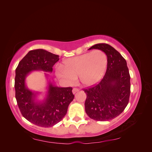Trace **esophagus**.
Segmentation results:
<instances>
[{"label":"esophagus","mask_w":152,"mask_h":152,"mask_svg":"<svg viewBox=\"0 0 152 152\" xmlns=\"http://www.w3.org/2000/svg\"><path fill=\"white\" fill-rule=\"evenodd\" d=\"M79 91V89H77V88H73V90H72V92H73V94H75V93H77V92H78Z\"/></svg>","instance_id":"1"}]
</instances>
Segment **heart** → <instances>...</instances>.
Here are the masks:
<instances>
[{
    "instance_id": "heart-1",
    "label": "heart",
    "mask_w": 152,
    "mask_h": 152,
    "mask_svg": "<svg viewBox=\"0 0 152 152\" xmlns=\"http://www.w3.org/2000/svg\"><path fill=\"white\" fill-rule=\"evenodd\" d=\"M107 56L99 49L65 59L63 65L56 68V75L68 85L73 84L78 77L85 86L94 85L102 79L107 68Z\"/></svg>"
}]
</instances>
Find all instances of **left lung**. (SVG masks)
Masks as SVG:
<instances>
[{
  "label": "left lung",
  "mask_w": 152,
  "mask_h": 152,
  "mask_svg": "<svg viewBox=\"0 0 152 152\" xmlns=\"http://www.w3.org/2000/svg\"><path fill=\"white\" fill-rule=\"evenodd\" d=\"M102 50L107 56V68L98 84L83 89L87 95L86 112L91 118L107 121L118 116L127 107L131 93L130 75L122 55L107 44H97L89 49Z\"/></svg>",
  "instance_id": "8db88e82"
}]
</instances>
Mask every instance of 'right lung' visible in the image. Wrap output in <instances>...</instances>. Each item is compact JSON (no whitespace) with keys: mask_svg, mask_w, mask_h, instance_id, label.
I'll return each mask as SVG.
<instances>
[{"mask_svg":"<svg viewBox=\"0 0 152 152\" xmlns=\"http://www.w3.org/2000/svg\"><path fill=\"white\" fill-rule=\"evenodd\" d=\"M58 60V55L44 49L31 50L16 69L15 87L17 104L22 115L36 126L49 127L60 122L74 98L72 87H59L49 82L46 98L42 102H35L37 93L26 86V77L31 72H52L54 65Z\"/></svg>","mask_w":152,"mask_h":152,"instance_id":"right-lung-1","label":"right lung"}]
</instances>
